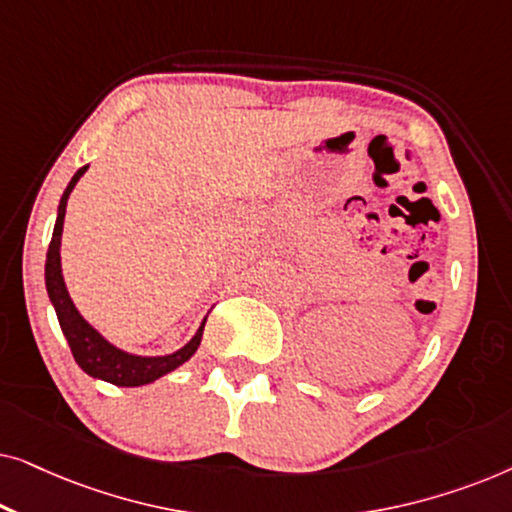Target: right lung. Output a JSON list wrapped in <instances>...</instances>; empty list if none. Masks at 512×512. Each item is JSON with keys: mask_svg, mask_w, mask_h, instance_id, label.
<instances>
[{"mask_svg": "<svg viewBox=\"0 0 512 512\" xmlns=\"http://www.w3.org/2000/svg\"><path fill=\"white\" fill-rule=\"evenodd\" d=\"M88 165H83L79 172L74 174L69 181L65 193H62L58 216H55V228L51 244H48L46 254V291L51 298V305L55 314H58L62 335L69 342L74 361L79 363L83 373L95 377V380H104L116 387H144L160 380V377L172 373L174 368H179L181 363H186L191 356L198 352L202 331H205V321L191 340L184 347H179L172 354H160V356H142V354H130L125 349L116 347L114 342H109L104 335L97 331L93 324H88L83 319V314L76 310L72 296H69L65 277H62V261H60V247H62V226H65V212H67V200L69 193L74 191V186L79 184V179L86 174Z\"/></svg>", "mask_w": 512, "mask_h": 512, "instance_id": "add662e5", "label": "right lung"}]
</instances>
